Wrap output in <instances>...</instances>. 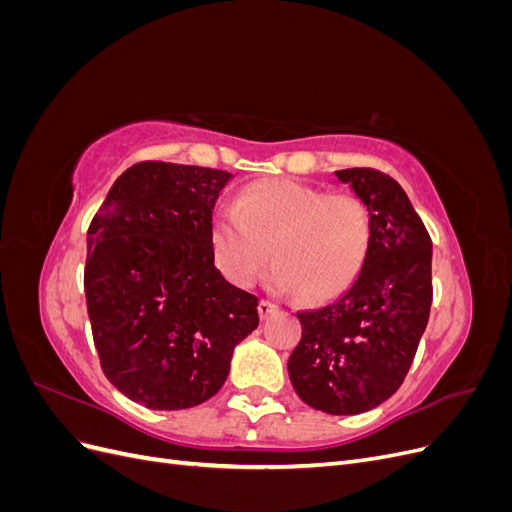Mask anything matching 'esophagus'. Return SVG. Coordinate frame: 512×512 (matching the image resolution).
I'll return each mask as SVG.
<instances>
[{"label":"esophagus","mask_w":512,"mask_h":512,"mask_svg":"<svg viewBox=\"0 0 512 512\" xmlns=\"http://www.w3.org/2000/svg\"><path fill=\"white\" fill-rule=\"evenodd\" d=\"M275 307H277V305H273L271 301H267V299H260V303H258V314H260V318L265 320L269 314H273V312H275Z\"/></svg>","instance_id":"obj_1"}]
</instances>
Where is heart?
<instances>
[{
    "label": "heart",
    "mask_w": 512,
    "mask_h": 512,
    "mask_svg": "<svg viewBox=\"0 0 512 512\" xmlns=\"http://www.w3.org/2000/svg\"><path fill=\"white\" fill-rule=\"evenodd\" d=\"M209 243L232 284L252 286L269 256V286L301 288L305 299L342 294L359 275L371 243V215L359 196L329 194L294 179L245 185L235 207L213 215Z\"/></svg>",
    "instance_id": "b5f03b06"
}]
</instances>
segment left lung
Masks as SVG:
<instances>
[{
    "label": "left lung",
    "mask_w": 512,
    "mask_h": 512,
    "mask_svg": "<svg viewBox=\"0 0 512 512\" xmlns=\"http://www.w3.org/2000/svg\"><path fill=\"white\" fill-rule=\"evenodd\" d=\"M371 215L363 267L335 303L297 314L292 389L327 414H361L404 382L431 307V239L401 185L374 168L335 170Z\"/></svg>",
    "instance_id": "left-lung-1"
}]
</instances>
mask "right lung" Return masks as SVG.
<instances>
[{
  "mask_svg": "<svg viewBox=\"0 0 512 512\" xmlns=\"http://www.w3.org/2000/svg\"><path fill=\"white\" fill-rule=\"evenodd\" d=\"M226 170L141 162L87 230L85 297L104 376L151 410L222 389L232 350L258 327V299L215 267L209 243Z\"/></svg>",
  "mask_w": 512,
  "mask_h": 512,
  "instance_id": "add662e5",
  "label": "right lung"
}]
</instances>
